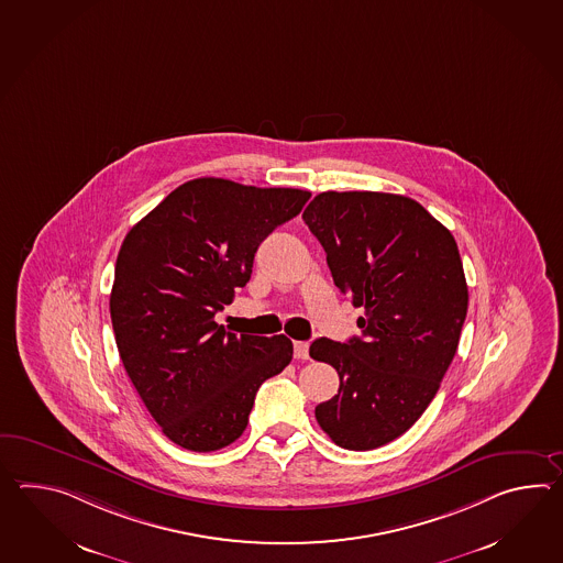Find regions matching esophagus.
<instances>
[{
    "label": "esophagus",
    "mask_w": 563,
    "mask_h": 563,
    "mask_svg": "<svg viewBox=\"0 0 563 563\" xmlns=\"http://www.w3.org/2000/svg\"><path fill=\"white\" fill-rule=\"evenodd\" d=\"M307 357H309V343L295 341V360H307Z\"/></svg>",
    "instance_id": "1"
}]
</instances>
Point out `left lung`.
Here are the masks:
<instances>
[{
    "label": "left lung",
    "instance_id": "left-lung-1",
    "mask_svg": "<svg viewBox=\"0 0 563 563\" xmlns=\"http://www.w3.org/2000/svg\"><path fill=\"white\" fill-rule=\"evenodd\" d=\"M343 295L365 312L362 338L314 339L338 396L314 418L338 446L374 450L401 437L434 400L459 347L468 288L454 236L416 200L323 191L302 212Z\"/></svg>",
    "mask_w": 563,
    "mask_h": 563
}]
</instances>
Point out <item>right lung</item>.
<instances>
[{
    "mask_svg": "<svg viewBox=\"0 0 563 563\" xmlns=\"http://www.w3.org/2000/svg\"><path fill=\"white\" fill-rule=\"evenodd\" d=\"M309 191L200 177L129 230L114 264L119 355L153 420L181 449L212 452L249 424L264 379L292 360L285 335L228 333L216 312L251 280L254 254Z\"/></svg>",
    "mask_w": 563,
    "mask_h": 563,
    "instance_id": "1",
    "label": "right lung"
}]
</instances>
